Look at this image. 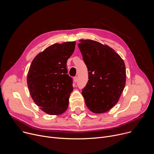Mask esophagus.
Masks as SVG:
<instances>
[{"label":"esophagus","instance_id":"obj_1","mask_svg":"<svg viewBox=\"0 0 154 154\" xmlns=\"http://www.w3.org/2000/svg\"><path fill=\"white\" fill-rule=\"evenodd\" d=\"M74 82H75V83L78 81V78H77V77H75L74 78Z\"/></svg>","mask_w":154,"mask_h":154}]
</instances>
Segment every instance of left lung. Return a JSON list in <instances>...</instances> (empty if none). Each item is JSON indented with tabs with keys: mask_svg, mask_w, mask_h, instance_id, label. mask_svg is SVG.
Returning <instances> with one entry per match:
<instances>
[{
	"mask_svg": "<svg viewBox=\"0 0 154 154\" xmlns=\"http://www.w3.org/2000/svg\"><path fill=\"white\" fill-rule=\"evenodd\" d=\"M78 45L88 71L89 80L82 95L94 113H103L118 102L126 80L124 60L107 45L91 39H80Z\"/></svg>",
	"mask_w": 154,
	"mask_h": 154,
	"instance_id": "1",
	"label": "left lung"
}]
</instances>
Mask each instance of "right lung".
Listing matches in <instances>:
<instances>
[{
    "label": "right lung",
    "instance_id": "right-lung-1",
    "mask_svg": "<svg viewBox=\"0 0 154 154\" xmlns=\"http://www.w3.org/2000/svg\"><path fill=\"white\" fill-rule=\"evenodd\" d=\"M75 46V41L54 44L39 53L30 64L27 77L30 94L48 115H60L68 109L73 86L66 63Z\"/></svg>",
    "mask_w": 154,
    "mask_h": 154
}]
</instances>
